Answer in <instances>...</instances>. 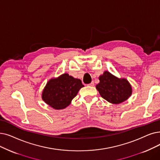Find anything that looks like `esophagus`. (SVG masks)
Returning a JSON list of instances; mask_svg holds the SVG:
<instances>
[{"label": "esophagus", "instance_id": "esophagus-1", "mask_svg": "<svg viewBox=\"0 0 160 160\" xmlns=\"http://www.w3.org/2000/svg\"><path fill=\"white\" fill-rule=\"evenodd\" d=\"M88 86H94V82H92L91 83H90V84H88Z\"/></svg>", "mask_w": 160, "mask_h": 160}]
</instances>
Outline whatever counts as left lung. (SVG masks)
<instances>
[{"label": "left lung", "instance_id": "8db88e82", "mask_svg": "<svg viewBox=\"0 0 160 160\" xmlns=\"http://www.w3.org/2000/svg\"><path fill=\"white\" fill-rule=\"evenodd\" d=\"M100 82L96 86L104 99L112 104H120L126 101L132 94V88L126 78H118L108 71L99 78Z\"/></svg>", "mask_w": 160, "mask_h": 160}]
</instances>
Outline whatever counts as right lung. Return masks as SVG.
<instances>
[{
  "label": "right lung",
  "mask_w": 160,
  "mask_h": 160,
  "mask_svg": "<svg viewBox=\"0 0 160 160\" xmlns=\"http://www.w3.org/2000/svg\"><path fill=\"white\" fill-rule=\"evenodd\" d=\"M84 87L80 79L65 73L58 78L48 82L42 94V100L54 109H63L68 107Z\"/></svg>",
  "instance_id": "right-lung-1"
}]
</instances>
